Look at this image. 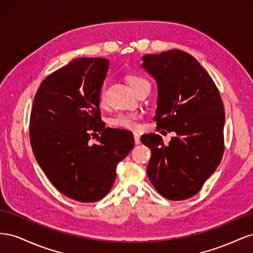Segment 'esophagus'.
Listing matches in <instances>:
<instances>
[{"mask_svg":"<svg viewBox=\"0 0 253 253\" xmlns=\"http://www.w3.org/2000/svg\"><path fill=\"white\" fill-rule=\"evenodd\" d=\"M134 140L136 144H139L141 142L140 140V135L138 133H134Z\"/></svg>","mask_w":253,"mask_h":253,"instance_id":"esophagus-1","label":"esophagus"}]
</instances>
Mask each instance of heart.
Instances as JSON below:
<instances>
[{
    "label": "heart",
    "mask_w": 253,
    "mask_h": 253,
    "mask_svg": "<svg viewBox=\"0 0 253 253\" xmlns=\"http://www.w3.org/2000/svg\"><path fill=\"white\" fill-rule=\"evenodd\" d=\"M127 82L129 85H131V87L136 91V93L143 85L149 83L144 78L140 77V76H137V75L127 76ZM99 98H100L101 102H104V100H105L104 86L101 88L100 96H99ZM139 119H140V116L136 113H119L116 115V116L111 119V125L115 127L125 128V129H133V131H136V129L139 128Z\"/></svg>",
    "instance_id": "b5f03b06"
}]
</instances>
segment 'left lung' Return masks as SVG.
<instances>
[{
	"mask_svg": "<svg viewBox=\"0 0 253 253\" xmlns=\"http://www.w3.org/2000/svg\"><path fill=\"white\" fill-rule=\"evenodd\" d=\"M141 67L157 83L155 121L174 132L169 144L162 136L142 135L152 151L151 183L168 200L192 197L216 170L224 153L225 113L212 78L198 61L179 49L142 56Z\"/></svg>",
	"mask_w": 253,
	"mask_h": 253,
	"instance_id": "8db88e82",
	"label": "left lung"
}]
</instances>
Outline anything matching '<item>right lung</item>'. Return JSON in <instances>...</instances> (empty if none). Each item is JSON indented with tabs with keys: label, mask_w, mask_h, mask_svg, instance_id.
Masks as SVG:
<instances>
[{
	"label": "right lung",
	"mask_w": 253,
	"mask_h": 253,
	"mask_svg": "<svg viewBox=\"0 0 253 253\" xmlns=\"http://www.w3.org/2000/svg\"><path fill=\"white\" fill-rule=\"evenodd\" d=\"M105 58H78L44 79L30 115L34 155L50 182L72 200L93 203L108 194L117 165L134 148L133 134L104 127L100 91ZM101 133L97 144L89 139Z\"/></svg>",
	"instance_id": "add662e5"
}]
</instances>
